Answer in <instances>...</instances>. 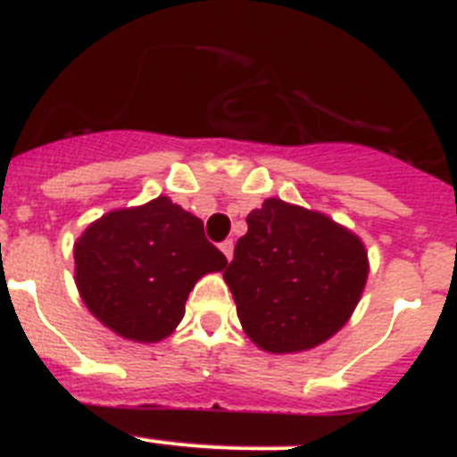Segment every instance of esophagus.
I'll use <instances>...</instances> for the list:
<instances>
[{
	"mask_svg": "<svg viewBox=\"0 0 457 457\" xmlns=\"http://www.w3.org/2000/svg\"><path fill=\"white\" fill-rule=\"evenodd\" d=\"M220 250L224 252L226 259H228V262H231V259H233V240H224V243L220 245Z\"/></svg>",
	"mask_w": 457,
	"mask_h": 457,
	"instance_id": "obj_1",
	"label": "esophagus"
}]
</instances>
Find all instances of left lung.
Wrapping results in <instances>:
<instances>
[{
  "mask_svg": "<svg viewBox=\"0 0 457 457\" xmlns=\"http://www.w3.org/2000/svg\"><path fill=\"white\" fill-rule=\"evenodd\" d=\"M369 278L361 237L308 207L266 198L247 214L224 280L256 348L292 355L329 341Z\"/></svg>",
  "mask_w": 457,
  "mask_h": 457,
  "instance_id": "left-lung-1",
  "label": "left lung"
}]
</instances>
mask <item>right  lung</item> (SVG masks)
<instances>
[{"label": "right lung", "instance_id": "add662e5", "mask_svg": "<svg viewBox=\"0 0 457 457\" xmlns=\"http://www.w3.org/2000/svg\"><path fill=\"white\" fill-rule=\"evenodd\" d=\"M226 263L203 221L168 195L102 214L74 243L81 301L107 329L135 343L168 338L195 282Z\"/></svg>", "mask_w": 457, "mask_h": 457}]
</instances>
